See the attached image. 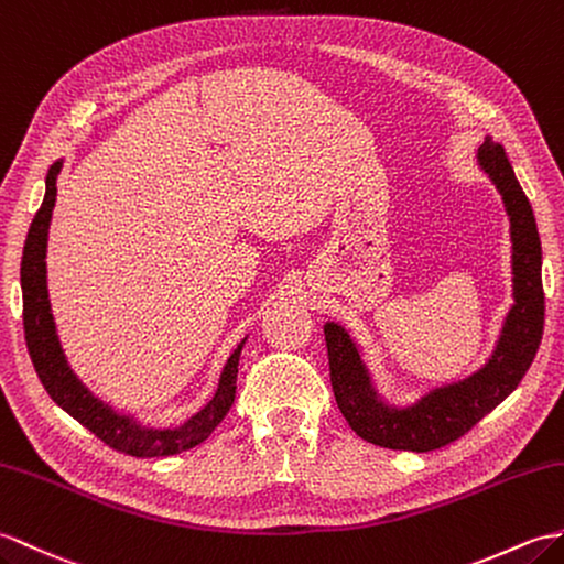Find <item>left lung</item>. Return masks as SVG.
I'll list each match as a JSON object with an SVG mask.
<instances>
[{"label": "left lung", "instance_id": "left-lung-1", "mask_svg": "<svg viewBox=\"0 0 564 564\" xmlns=\"http://www.w3.org/2000/svg\"><path fill=\"white\" fill-rule=\"evenodd\" d=\"M476 163L502 196L512 240V305L486 362L462 379L427 387L413 401H389L365 362L358 338L341 322L324 324L338 411L358 437L377 447L403 452L447 447L512 394L539 350L545 297L543 252L533 208L500 143H482Z\"/></svg>", "mask_w": 564, "mask_h": 564}]
</instances>
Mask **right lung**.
<instances>
[{"label":"right lung","instance_id":"obj_1","mask_svg":"<svg viewBox=\"0 0 564 564\" xmlns=\"http://www.w3.org/2000/svg\"><path fill=\"white\" fill-rule=\"evenodd\" d=\"M62 159L50 165L45 175V196L43 206L31 223L29 238L23 245L21 259V293H23V329L25 346H29L33 368L41 377V382L50 399L55 401L62 411H67L74 421L82 423L100 437L112 449L149 459V456H167L196 447L202 444L216 425L226 417L235 401V389H238V365L240 352L247 341L232 348L226 365L218 375V387L214 397L208 399L199 411L192 413L185 423L155 427L141 423L137 415L115 409L112 403L102 401L90 391L82 377H78L67 352L62 348L57 322L52 314L50 293H47V238L52 208L57 202V175L62 170Z\"/></svg>","mask_w":564,"mask_h":564}]
</instances>
